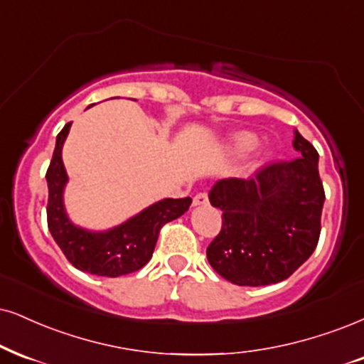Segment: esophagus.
I'll use <instances>...</instances> for the list:
<instances>
[{
	"label": "esophagus",
	"instance_id": "34e87169",
	"mask_svg": "<svg viewBox=\"0 0 364 364\" xmlns=\"http://www.w3.org/2000/svg\"><path fill=\"white\" fill-rule=\"evenodd\" d=\"M209 203V197L205 192H199V194L194 196V199H192V204L194 205H205Z\"/></svg>",
	"mask_w": 364,
	"mask_h": 364
}]
</instances>
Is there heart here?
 <instances>
[{"instance_id":"b5f03b06","label":"heart","mask_w":364,"mask_h":364,"mask_svg":"<svg viewBox=\"0 0 364 364\" xmlns=\"http://www.w3.org/2000/svg\"><path fill=\"white\" fill-rule=\"evenodd\" d=\"M255 145H257V138L251 133H240L232 138V150H235L236 154H246V151H250Z\"/></svg>"}]
</instances>
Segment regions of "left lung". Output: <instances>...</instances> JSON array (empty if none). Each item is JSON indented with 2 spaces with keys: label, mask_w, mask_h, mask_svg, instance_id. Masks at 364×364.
I'll return each instance as SVG.
<instances>
[{
  "label": "left lung",
  "mask_w": 364,
  "mask_h": 364,
  "mask_svg": "<svg viewBox=\"0 0 364 364\" xmlns=\"http://www.w3.org/2000/svg\"><path fill=\"white\" fill-rule=\"evenodd\" d=\"M294 148L297 159L264 165L248 181H219L209 192L210 204L223 210V226L205 253L231 284L287 280L319 243L326 199L319 154L299 132Z\"/></svg>",
  "instance_id": "left-lung-1"
}]
</instances>
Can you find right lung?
I'll use <instances>...</instances> for the list:
<instances>
[{"instance_id":"add662e5","label":"right lung","mask_w":364,"mask_h":364,"mask_svg":"<svg viewBox=\"0 0 364 364\" xmlns=\"http://www.w3.org/2000/svg\"><path fill=\"white\" fill-rule=\"evenodd\" d=\"M70 124L73 123H67L57 134L55 150L45 175L48 186V231L65 258L77 270L111 278L138 272L150 262L161 228L181 218L189 209L192 199H164L121 226L105 232H91L74 226L67 218L62 203V192L67 182L62 145Z\"/></svg>"}]
</instances>
